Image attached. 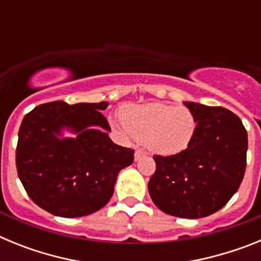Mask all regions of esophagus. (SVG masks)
<instances>
[{
  "label": "esophagus",
  "mask_w": 261,
  "mask_h": 261,
  "mask_svg": "<svg viewBox=\"0 0 261 261\" xmlns=\"http://www.w3.org/2000/svg\"><path fill=\"white\" fill-rule=\"evenodd\" d=\"M142 156H144V151L138 150V149H137V150L135 151V161H136V162H137V161H140Z\"/></svg>",
  "instance_id": "esophagus-1"
}]
</instances>
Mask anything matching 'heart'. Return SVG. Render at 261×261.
<instances>
[{
    "label": "heart",
    "instance_id": "heart-1",
    "mask_svg": "<svg viewBox=\"0 0 261 261\" xmlns=\"http://www.w3.org/2000/svg\"><path fill=\"white\" fill-rule=\"evenodd\" d=\"M111 121L116 129L141 140L147 150L156 155L181 153L190 146L196 132V119L190 108L166 103L126 106L121 117Z\"/></svg>",
    "mask_w": 261,
    "mask_h": 261
}]
</instances>
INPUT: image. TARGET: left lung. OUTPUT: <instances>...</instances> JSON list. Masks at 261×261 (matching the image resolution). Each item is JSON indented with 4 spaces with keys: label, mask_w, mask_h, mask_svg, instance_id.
I'll return each mask as SVG.
<instances>
[{
    "label": "left lung",
    "mask_w": 261,
    "mask_h": 261,
    "mask_svg": "<svg viewBox=\"0 0 261 261\" xmlns=\"http://www.w3.org/2000/svg\"><path fill=\"white\" fill-rule=\"evenodd\" d=\"M196 119V132L186 150L155 155L149 180L154 204L180 218H202L223 208L238 191L247 155V132L242 120L223 107L184 102Z\"/></svg>",
    "instance_id": "obj_1"
}]
</instances>
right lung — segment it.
Listing matches in <instances>:
<instances>
[{
	"label": "right lung",
	"instance_id": "right-lung-1",
	"mask_svg": "<svg viewBox=\"0 0 261 261\" xmlns=\"http://www.w3.org/2000/svg\"><path fill=\"white\" fill-rule=\"evenodd\" d=\"M107 102L45 103L20 124L17 171L30 199L53 216L74 218L102 209L135 150L114 144L100 111ZM71 133L73 138L65 133Z\"/></svg>",
	"mask_w": 261,
	"mask_h": 261
}]
</instances>
